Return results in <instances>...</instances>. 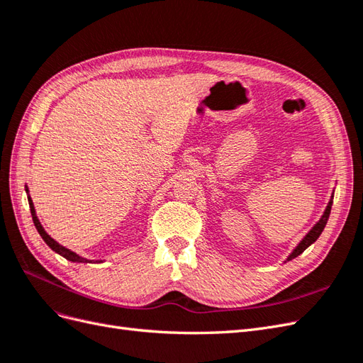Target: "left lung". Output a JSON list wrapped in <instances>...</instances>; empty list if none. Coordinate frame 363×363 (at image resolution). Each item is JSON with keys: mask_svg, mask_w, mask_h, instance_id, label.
Here are the masks:
<instances>
[{"mask_svg": "<svg viewBox=\"0 0 363 363\" xmlns=\"http://www.w3.org/2000/svg\"><path fill=\"white\" fill-rule=\"evenodd\" d=\"M332 204H333V195H332V199H330V201H328V204H327V207H325V212H324V215L321 216V219L320 221H318L313 227H312V230L309 233H307L306 236H304V239L301 240V242L296 245V248L291 252V256L288 257V260H292L294 257H296V256H300L301 252L309 247V245H312L315 240L320 238V235L323 233V230H324V227H325V224H327V219H328V216H330V211H332Z\"/></svg>", "mask_w": 363, "mask_h": 363, "instance_id": "8db88e82", "label": "left lung"}]
</instances>
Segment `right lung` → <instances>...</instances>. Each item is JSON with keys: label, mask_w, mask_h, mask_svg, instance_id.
Returning <instances> with one entry per match:
<instances>
[{"label": "right lung", "mask_w": 363, "mask_h": 363, "mask_svg": "<svg viewBox=\"0 0 363 363\" xmlns=\"http://www.w3.org/2000/svg\"><path fill=\"white\" fill-rule=\"evenodd\" d=\"M27 192H28V191H27ZM28 203H30V211H31V216H33V223H35V227L38 228V232H39V235L42 236V239L45 240V244H47L52 251H56L57 255L63 256L65 259H68V260H71V262H79V263H87V262H91V260H87V259H84V257H82V256H79V255H75L74 251L62 247L59 242H56V240H54V239L45 232V230H43V227L40 225L39 219H38V216H36L35 206H33V201H31L30 196H28ZM96 262H101V260H96Z\"/></svg>", "instance_id": "obj_1"}]
</instances>
